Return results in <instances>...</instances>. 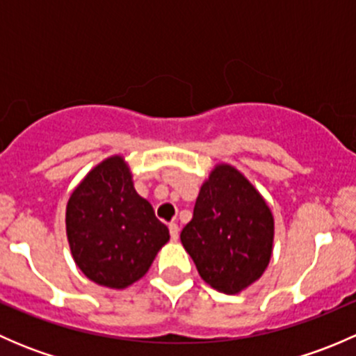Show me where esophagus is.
I'll list each match as a JSON object with an SVG mask.
<instances>
[{
	"mask_svg": "<svg viewBox=\"0 0 356 356\" xmlns=\"http://www.w3.org/2000/svg\"><path fill=\"white\" fill-rule=\"evenodd\" d=\"M168 231H170V238L175 241V239L179 238V225L175 224V222H170V224H168Z\"/></svg>",
	"mask_w": 356,
	"mask_h": 356,
	"instance_id": "34e87169",
	"label": "esophagus"
}]
</instances>
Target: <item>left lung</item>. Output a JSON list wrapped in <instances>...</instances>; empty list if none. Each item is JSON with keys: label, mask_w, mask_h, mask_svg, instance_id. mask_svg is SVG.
Wrapping results in <instances>:
<instances>
[{"label": "left lung", "mask_w": 356, "mask_h": 356, "mask_svg": "<svg viewBox=\"0 0 356 356\" xmlns=\"http://www.w3.org/2000/svg\"><path fill=\"white\" fill-rule=\"evenodd\" d=\"M181 241L207 284L236 294L260 279L267 268L274 218L241 172L231 165H218L201 186Z\"/></svg>", "instance_id": "1"}]
</instances>
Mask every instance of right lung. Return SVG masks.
I'll use <instances>...</instances> for the list:
<instances>
[{
    "instance_id": "1",
    "label": "right lung",
    "mask_w": 356,
    "mask_h": 356,
    "mask_svg": "<svg viewBox=\"0 0 356 356\" xmlns=\"http://www.w3.org/2000/svg\"><path fill=\"white\" fill-rule=\"evenodd\" d=\"M65 220L79 268L96 284L115 289L141 279L170 238L152 204L136 193L120 156L86 175L68 200Z\"/></svg>"
}]
</instances>
